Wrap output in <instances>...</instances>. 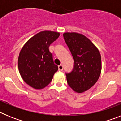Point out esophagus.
Listing matches in <instances>:
<instances>
[{"mask_svg": "<svg viewBox=\"0 0 121 121\" xmlns=\"http://www.w3.org/2000/svg\"><path fill=\"white\" fill-rule=\"evenodd\" d=\"M58 68H59V71H62L63 69H64V67H63V66L62 65H59Z\"/></svg>", "mask_w": 121, "mask_h": 121, "instance_id": "34e87169", "label": "esophagus"}]
</instances>
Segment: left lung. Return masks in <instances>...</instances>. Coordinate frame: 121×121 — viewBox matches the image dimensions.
Masks as SVG:
<instances>
[{"label": "left lung", "mask_w": 121, "mask_h": 121, "mask_svg": "<svg viewBox=\"0 0 121 121\" xmlns=\"http://www.w3.org/2000/svg\"><path fill=\"white\" fill-rule=\"evenodd\" d=\"M64 40L74 59L72 71L66 73L68 85L77 93H83L95 84L101 72V57L89 39L77 33H65Z\"/></svg>", "instance_id": "left-lung-1"}]
</instances>
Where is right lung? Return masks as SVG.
Wrapping results in <instances>:
<instances>
[{
  "mask_svg": "<svg viewBox=\"0 0 121 121\" xmlns=\"http://www.w3.org/2000/svg\"><path fill=\"white\" fill-rule=\"evenodd\" d=\"M59 35V33L51 31L40 32L26 42L19 53L20 74L28 85L35 89L47 86L58 70L49 47Z\"/></svg>",
  "mask_w": 121,
  "mask_h": 121,
  "instance_id": "1",
  "label": "right lung"
}]
</instances>
